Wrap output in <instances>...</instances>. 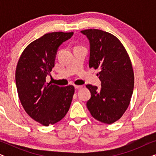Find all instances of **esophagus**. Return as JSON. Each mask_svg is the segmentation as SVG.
Wrapping results in <instances>:
<instances>
[{
	"label": "esophagus",
	"instance_id": "1",
	"mask_svg": "<svg viewBox=\"0 0 156 156\" xmlns=\"http://www.w3.org/2000/svg\"><path fill=\"white\" fill-rule=\"evenodd\" d=\"M74 87H75L76 89H80L82 88V86H79V85H74Z\"/></svg>",
	"mask_w": 156,
	"mask_h": 156
}]
</instances>
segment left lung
Listing matches in <instances>:
<instances>
[{
	"mask_svg": "<svg viewBox=\"0 0 156 156\" xmlns=\"http://www.w3.org/2000/svg\"><path fill=\"white\" fill-rule=\"evenodd\" d=\"M81 33L90 42L89 67L100 69L97 75L102 87L98 90L87 85L91 92L87 106L95 119L112 124L121 118L131 101L134 86L131 61L124 46L112 34L98 29Z\"/></svg>",
	"mask_w": 156,
	"mask_h": 156,
	"instance_id": "obj_1",
	"label": "left lung"
}]
</instances>
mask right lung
I'll use <instances>...</instances> for the list:
<instances>
[{"instance_id":"obj_1","label":"right lung","mask_w":156,"mask_h":156,"mask_svg":"<svg viewBox=\"0 0 156 156\" xmlns=\"http://www.w3.org/2000/svg\"><path fill=\"white\" fill-rule=\"evenodd\" d=\"M73 33L44 34L25 48L17 65L16 83L20 103L32 119L45 126L65 116L75 91L72 85L58 87L45 80L55 67L59 46Z\"/></svg>"}]
</instances>
